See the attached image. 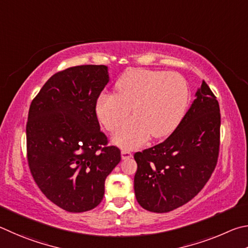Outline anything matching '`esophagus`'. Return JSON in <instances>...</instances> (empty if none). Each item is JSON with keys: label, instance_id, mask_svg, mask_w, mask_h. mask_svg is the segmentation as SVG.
Wrapping results in <instances>:
<instances>
[{"label": "esophagus", "instance_id": "1", "mask_svg": "<svg viewBox=\"0 0 248 248\" xmlns=\"http://www.w3.org/2000/svg\"><path fill=\"white\" fill-rule=\"evenodd\" d=\"M121 157H122V159L125 160V159L132 158L133 155H132V153H129V151H127V150H122L121 151Z\"/></svg>", "mask_w": 248, "mask_h": 248}]
</instances>
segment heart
<instances>
[{"label": "heart", "instance_id": "b5f03b06", "mask_svg": "<svg viewBox=\"0 0 248 248\" xmlns=\"http://www.w3.org/2000/svg\"><path fill=\"white\" fill-rule=\"evenodd\" d=\"M116 94L102 93L95 114L108 132H113L133 108L134 116L119 128L113 142L124 149L145 144L151 136L170 135L183 120L189 104L188 84L183 76L166 71L133 69L115 84Z\"/></svg>", "mask_w": 248, "mask_h": 248}]
</instances>
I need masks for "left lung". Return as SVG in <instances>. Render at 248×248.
<instances>
[{
  "mask_svg": "<svg viewBox=\"0 0 248 248\" xmlns=\"http://www.w3.org/2000/svg\"><path fill=\"white\" fill-rule=\"evenodd\" d=\"M192 106L161 144L134 155V189L140 205L169 212L188 202L210 179L219 155L220 108L202 81Z\"/></svg>",
  "mask_w": 248,
  "mask_h": 248,
  "instance_id": "8db88e82",
  "label": "left lung"
}]
</instances>
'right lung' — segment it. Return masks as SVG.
<instances>
[{
    "label": "right lung",
    "instance_id": "obj_1",
    "mask_svg": "<svg viewBox=\"0 0 248 248\" xmlns=\"http://www.w3.org/2000/svg\"><path fill=\"white\" fill-rule=\"evenodd\" d=\"M108 80L106 65L69 67L50 77L30 104V172L46 197L68 212L97 207L104 181L121 161L120 149L107 146L95 114Z\"/></svg>",
    "mask_w": 248,
    "mask_h": 248
}]
</instances>
